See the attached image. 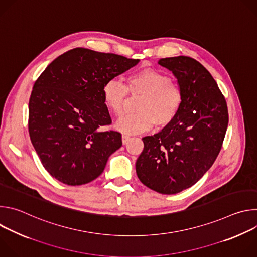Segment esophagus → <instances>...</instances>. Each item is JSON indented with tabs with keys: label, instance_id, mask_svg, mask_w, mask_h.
<instances>
[{
	"label": "esophagus",
	"instance_id": "obj_1",
	"mask_svg": "<svg viewBox=\"0 0 257 257\" xmlns=\"http://www.w3.org/2000/svg\"><path fill=\"white\" fill-rule=\"evenodd\" d=\"M130 140H131V137H130V136H128V135H123V136H122L123 144H127Z\"/></svg>",
	"mask_w": 257,
	"mask_h": 257
}]
</instances>
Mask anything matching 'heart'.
<instances>
[{
  "label": "heart",
  "instance_id": "b5f03b06",
  "mask_svg": "<svg viewBox=\"0 0 257 257\" xmlns=\"http://www.w3.org/2000/svg\"><path fill=\"white\" fill-rule=\"evenodd\" d=\"M103 103L115 116H121L128 93L141 94L137 114L121 117L115 127L124 134H138L156 125H170L183 104L181 87L166 73L146 68L128 75L125 84L117 79L107 80L101 89Z\"/></svg>",
  "mask_w": 257,
  "mask_h": 257
}]
</instances>
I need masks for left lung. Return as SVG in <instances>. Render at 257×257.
Wrapping results in <instances>:
<instances>
[{
    "label": "left lung",
    "instance_id": "left-lung-1",
    "mask_svg": "<svg viewBox=\"0 0 257 257\" xmlns=\"http://www.w3.org/2000/svg\"><path fill=\"white\" fill-rule=\"evenodd\" d=\"M178 79L183 104L161 132L142 138L136 161L141 183L162 194L185 190L208 171L222 149L229 122L222 91L206 68L187 56L160 59Z\"/></svg>",
    "mask_w": 257,
    "mask_h": 257
}]
</instances>
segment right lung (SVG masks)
Wrapping results in <instances>:
<instances>
[{"instance_id":"obj_1","label":"right lung","mask_w":257,"mask_h":257,"mask_svg":"<svg viewBox=\"0 0 257 257\" xmlns=\"http://www.w3.org/2000/svg\"><path fill=\"white\" fill-rule=\"evenodd\" d=\"M138 61L75 48L55 59L36 79L28 104V131L53 178L78 186L103 172L108 157L122 146V135L101 131L112 124L101 89Z\"/></svg>"}]
</instances>
